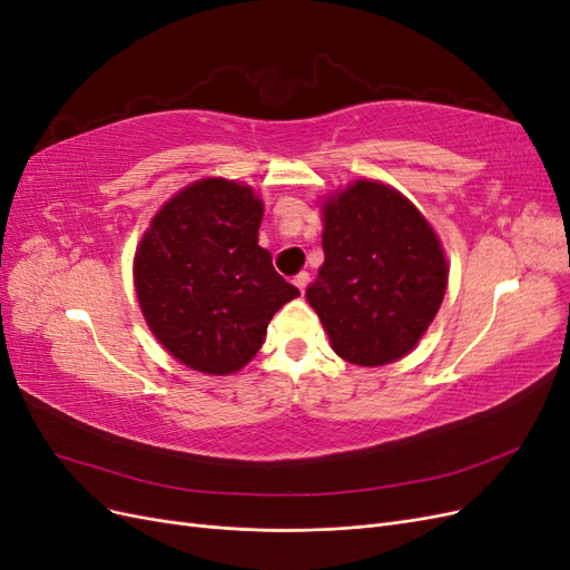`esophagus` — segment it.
<instances>
[{
	"label": "esophagus",
	"instance_id": "34e87169",
	"mask_svg": "<svg viewBox=\"0 0 570 570\" xmlns=\"http://www.w3.org/2000/svg\"><path fill=\"white\" fill-rule=\"evenodd\" d=\"M295 285H297V289H299V292H304V289H306V285H308V273H306V271H302V273H297V275H295Z\"/></svg>",
	"mask_w": 570,
	"mask_h": 570
}]
</instances>
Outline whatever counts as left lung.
Listing matches in <instances>:
<instances>
[{"instance_id":"left-lung-1","label":"left lung","mask_w":570,"mask_h":570,"mask_svg":"<svg viewBox=\"0 0 570 570\" xmlns=\"http://www.w3.org/2000/svg\"><path fill=\"white\" fill-rule=\"evenodd\" d=\"M323 266L306 287L333 352L375 368L406 356L435 321L450 264L416 204L358 178L321 199Z\"/></svg>"}]
</instances>
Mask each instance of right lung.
Masks as SVG:
<instances>
[{
    "label": "right lung",
    "instance_id": "obj_1",
    "mask_svg": "<svg viewBox=\"0 0 570 570\" xmlns=\"http://www.w3.org/2000/svg\"><path fill=\"white\" fill-rule=\"evenodd\" d=\"M264 199L228 178L185 185L154 214L132 256L145 323L183 366L206 375L243 371L268 323L299 297L258 245Z\"/></svg>",
    "mask_w": 570,
    "mask_h": 570
}]
</instances>
